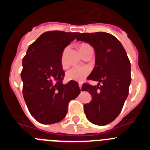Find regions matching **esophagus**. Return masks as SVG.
I'll list each match as a JSON object with an SVG mask.
<instances>
[{"instance_id": "esophagus-1", "label": "esophagus", "mask_w": 150, "mask_h": 150, "mask_svg": "<svg viewBox=\"0 0 150 150\" xmlns=\"http://www.w3.org/2000/svg\"><path fill=\"white\" fill-rule=\"evenodd\" d=\"M79 87L80 90H82V83H79Z\"/></svg>"}]
</instances>
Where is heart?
<instances>
[{
  "label": "heart",
  "instance_id": "heart-1",
  "mask_svg": "<svg viewBox=\"0 0 150 150\" xmlns=\"http://www.w3.org/2000/svg\"><path fill=\"white\" fill-rule=\"evenodd\" d=\"M89 73L90 69L87 66H75L67 71L66 79L71 81H83Z\"/></svg>",
  "mask_w": 150,
  "mask_h": 150
}]
</instances>
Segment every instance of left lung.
<instances>
[{"label": "left lung", "mask_w": 150, "mask_h": 150, "mask_svg": "<svg viewBox=\"0 0 150 150\" xmlns=\"http://www.w3.org/2000/svg\"><path fill=\"white\" fill-rule=\"evenodd\" d=\"M76 40L95 49V65L87 79L99 83L98 86L83 83L82 91L92 96L91 101L84 104V112L91 123L105 125L119 116L128 97L132 80L130 61L120 40L110 34L79 33Z\"/></svg>", "instance_id": "obj_1"}]
</instances>
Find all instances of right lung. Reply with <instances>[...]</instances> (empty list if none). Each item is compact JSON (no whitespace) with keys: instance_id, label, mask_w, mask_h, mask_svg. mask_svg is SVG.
I'll return each instance as SVG.
<instances>
[{"instance_id":"add662e5","label":"right lung","mask_w":150,"mask_h":150,"mask_svg":"<svg viewBox=\"0 0 150 150\" xmlns=\"http://www.w3.org/2000/svg\"><path fill=\"white\" fill-rule=\"evenodd\" d=\"M79 34L46 31L29 46L22 59L24 99L31 116L42 124L62 121L69 102L80 93L77 82L63 84L62 65L64 50Z\"/></svg>"}]
</instances>
